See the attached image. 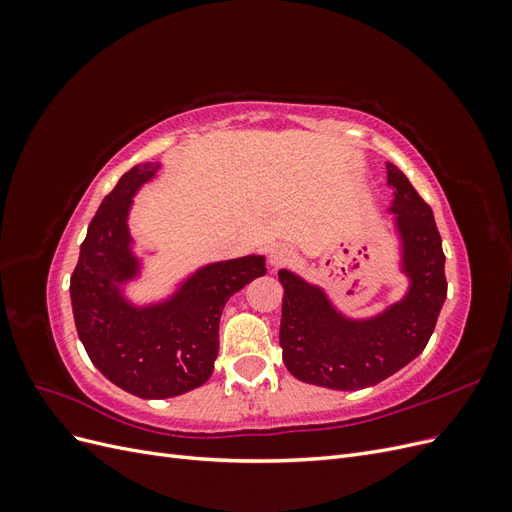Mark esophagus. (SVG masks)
I'll use <instances>...</instances> for the list:
<instances>
[{
    "label": "esophagus",
    "mask_w": 512,
    "mask_h": 512,
    "mask_svg": "<svg viewBox=\"0 0 512 512\" xmlns=\"http://www.w3.org/2000/svg\"><path fill=\"white\" fill-rule=\"evenodd\" d=\"M292 258H294V252H292V247H288V245L277 243V245H273L271 250H269V262H271V267L288 265V262H290Z\"/></svg>",
    "instance_id": "1"
}]
</instances>
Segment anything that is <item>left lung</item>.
I'll return each instance as SVG.
<instances>
[{
  "mask_svg": "<svg viewBox=\"0 0 512 512\" xmlns=\"http://www.w3.org/2000/svg\"><path fill=\"white\" fill-rule=\"evenodd\" d=\"M391 213L401 239V269L410 290L384 314L352 320L339 314L318 286L280 271L284 286L280 346L294 378L335 391L367 389L393 376L421 354L446 299L442 239L433 211L393 164Z\"/></svg>",
  "mask_w": 512,
  "mask_h": 512,
  "instance_id": "obj_1",
  "label": "left lung"
}]
</instances>
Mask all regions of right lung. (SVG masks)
Returning a JSON list of instances; mask_svg holds the SVG:
<instances>
[{
	"mask_svg": "<svg viewBox=\"0 0 512 512\" xmlns=\"http://www.w3.org/2000/svg\"><path fill=\"white\" fill-rule=\"evenodd\" d=\"M160 164H136L104 196L87 228L70 277L74 324L102 374L143 399H166L203 386L220 348L226 301L265 275V256H243L198 269L168 301L136 307L119 284L138 275L128 213L136 190Z\"/></svg>",
	"mask_w": 512,
	"mask_h": 512,
	"instance_id": "obj_1",
	"label": "right lung"
}]
</instances>
